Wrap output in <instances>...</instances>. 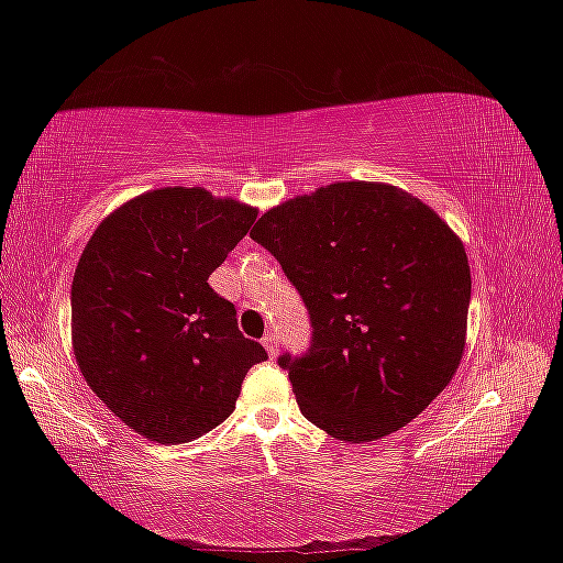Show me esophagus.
Wrapping results in <instances>:
<instances>
[{
  "label": "esophagus",
  "mask_w": 563,
  "mask_h": 563,
  "mask_svg": "<svg viewBox=\"0 0 563 563\" xmlns=\"http://www.w3.org/2000/svg\"><path fill=\"white\" fill-rule=\"evenodd\" d=\"M263 347H265V350H268V355H271V357H275V355H278V350H280V342H278V335H273V332H271V335H265V338H263Z\"/></svg>",
  "instance_id": "34e87169"
}]
</instances>
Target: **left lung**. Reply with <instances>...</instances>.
Returning a JSON list of instances; mask_svg holds the SVG:
<instances>
[{"label":"left lung","instance_id":"1","mask_svg":"<svg viewBox=\"0 0 563 563\" xmlns=\"http://www.w3.org/2000/svg\"><path fill=\"white\" fill-rule=\"evenodd\" d=\"M251 238L308 308V352L278 357L305 419L342 442L383 440L450 385L472 275L430 206L397 186L345 180L271 208Z\"/></svg>","mask_w":563,"mask_h":563}]
</instances>
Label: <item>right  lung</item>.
<instances>
[{"label": "right lung", "instance_id": "add662e5", "mask_svg": "<svg viewBox=\"0 0 563 563\" xmlns=\"http://www.w3.org/2000/svg\"><path fill=\"white\" fill-rule=\"evenodd\" d=\"M258 211L206 188H158L117 208L89 238L71 283V342L87 385L158 444L211 432L247 369L268 360L208 285Z\"/></svg>", "mask_w": 563, "mask_h": 563}]
</instances>
